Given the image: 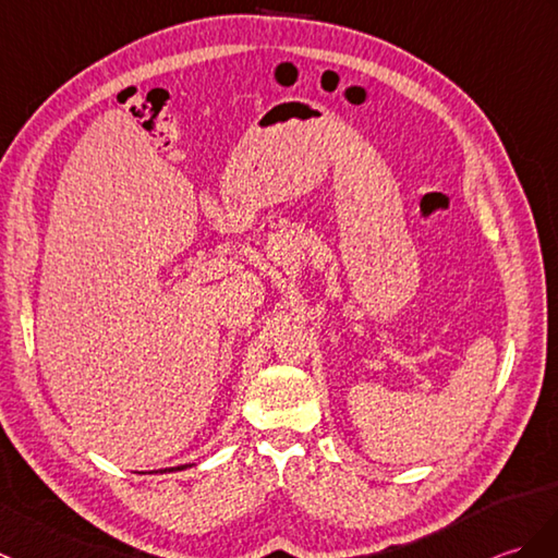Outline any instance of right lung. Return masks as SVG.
<instances>
[{
	"instance_id": "right-lung-1",
	"label": "right lung",
	"mask_w": 558,
	"mask_h": 558,
	"mask_svg": "<svg viewBox=\"0 0 558 558\" xmlns=\"http://www.w3.org/2000/svg\"><path fill=\"white\" fill-rule=\"evenodd\" d=\"M183 469H187V463L185 465H175V469H163V473L168 471V473H171V471H183Z\"/></svg>"
}]
</instances>
